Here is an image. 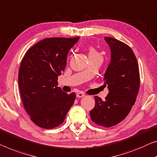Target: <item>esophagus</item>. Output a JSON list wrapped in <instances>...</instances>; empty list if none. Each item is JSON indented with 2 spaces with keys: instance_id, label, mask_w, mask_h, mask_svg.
Returning <instances> with one entry per match:
<instances>
[{
  "instance_id": "esophagus-1",
  "label": "esophagus",
  "mask_w": 157,
  "mask_h": 157,
  "mask_svg": "<svg viewBox=\"0 0 157 157\" xmlns=\"http://www.w3.org/2000/svg\"><path fill=\"white\" fill-rule=\"evenodd\" d=\"M77 97L78 98H82V97H85V94H84L83 92H79V93H78L77 94Z\"/></svg>"
}]
</instances>
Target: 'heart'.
Listing matches in <instances>:
<instances>
[{
	"label": "heart",
	"mask_w": 157,
	"mask_h": 157,
	"mask_svg": "<svg viewBox=\"0 0 157 157\" xmlns=\"http://www.w3.org/2000/svg\"><path fill=\"white\" fill-rule=\"evenodd\" d=\"M93 55H99V53H98L97 51H96L94 48H90L89 56H93Z\"/></svg>",
	"instance_id": "heart-1"
}]
</instances>
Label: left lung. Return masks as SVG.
<instances>
[{"mask_svg": "<svg viewBox=\"0 0 157 157\" xmlns=\"http://www.w3.org/2000/svg\"><path fill=\"white\" fill-rule=\"evenodd\" d=\"M111 51V61L104 76L109 94L104 101L95 96V106L90 112L97 125L109 128L121 122L130 113L140 88V72L136 57L127 44L104 37Z\"/></svg>", "mask_w": 157, "mask_h": 157, "instance_id": "left-lung-1", "label": "left lung"}]
</instances>
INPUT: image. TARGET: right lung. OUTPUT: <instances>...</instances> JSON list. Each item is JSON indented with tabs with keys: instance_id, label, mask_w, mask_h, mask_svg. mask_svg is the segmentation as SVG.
Instances as JSON below:
<instances>
[{
	"instance_id": "1",
	"label": "right lung",
	"mask_w": 157,
	"mask_h": 157,
	"mask_svg": "<svg viewBox=\"0 0 157 157\" xmlns=\"http://www.w3.org/2000/svg\"><path fill=\"white\" fill-rule=\"evenodd\" d=\"M75 38H47L28 50L21 62L18 84L23 105L33 123L52 129L63 123L73 104L75 92L67 94L58 86V77L66 66Z\"/></svg>"
}]
</instances>
